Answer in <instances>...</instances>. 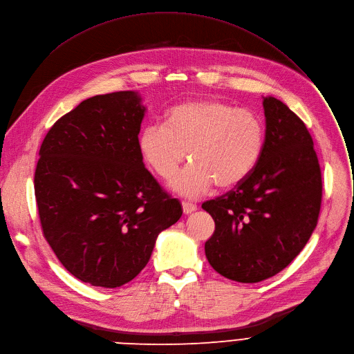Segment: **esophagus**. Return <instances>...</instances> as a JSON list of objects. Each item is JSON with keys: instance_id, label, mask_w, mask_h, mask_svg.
I'll list each match as a JSON object with an SVG mask.
<instances>
[{"instance_id": "obj_1", "label": "esophagus", "mask_w": 354, "mask_h": 354, "mask_svg": "<svg viewBox=\"0 0 354 354\" xmlns=\"http://www.w3.org/2000/svg\"><path fill=\"white\" fill-rule=\"evenodd\" d=\"M182 207H183L185 214H190L192 212H195L198 209V206L195 203H190V202H182Z\"/></svg>"}]
</instances>
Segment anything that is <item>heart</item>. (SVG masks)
<instances>
[{
    "label": "heart",
    "mask_w": 354,
    "mask_h": 354,
    "mask_svg": "<svg viewBox=\"0 0 354 354\" xmlns=\"http://www.w3.org/2000/svg\"><path fill=\"white\" fill-rule=\"evenodd\" d=\"M264 120L252 110L217 99L190 100L171 107L165 122L149 124L138 137L147 167L171 179L186 158L192 162L169 183L183 198L196 199L213 185L229 189L244 182L263 155Z\"/></svg>",
    "instance_id": "b5f03b06"
}]
</instances>
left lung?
Returning a JSON list of instances; mask_svg holds the SVG:
<instances>
[{
	"label": "left lung",
	"instance_id": "8db88e82",
	"mask_svg": "<svg viewBox=\"0 0 354 354\" xmlns=\"http://www.w3.org/2000/svg\"><path fill=\"white\" fill-rule=\"evenodd\" d=\"M266 145L251 175L202 207L216 229L205 244L209 264L229 279L274 277L310 239L322 202V175L304 121L281 100L263 99Z\"/></svg>",
	"mask_w": 354,
	"mask_h": 354
}]
</instances>
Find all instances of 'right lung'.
Here are the masks:
<instances>
[{
    "label": "right lung",
    "instance_id": "add662e5",
    "mask_svg": "<svg viewBox=\"0 0 354 354\" xmlns=\"http://www.w3.org/2000/svg\"><path fill=\"white\" fill-rule=\"evenodd\" d=\"M141 95H94L48 131L35 171V198L46 241L72 275L94 286L134 279L160 232L182 206L145 168L138 134Z\"/></svg>",
    "mask_w": 354,
    "mask_h": 354
}]
</instances>
